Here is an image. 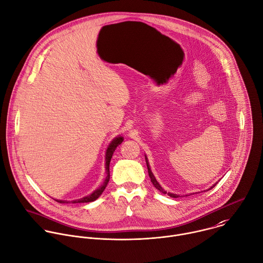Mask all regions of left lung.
Listing matches in <instances>:
<instances>
[{"instance_id": "left-lung-1", "label": "left lung", "mask_w": 263, "mask_h": 263, "mask_svg": "<svg viewBox=\"0 0 263 263\" xmlns=\"http://www.w3.org/2000/svg\"><path fill=\"white\" fill-rule=\"evenodd\" d=\"M145 159H146V163H147V167H148V174H149V177H150V179H151V182H152V184H153V186L157 189V190H159L161 193H163V194H167L168 196H171V197H174V198H177V197H180V195L179 194H175V193H172V192H166L160 185H159V183L157 182V180L155 179V177H154V175H153V173L151 172V168H150V165H149V162H148V158H147V156L145 155ZM218 183V182H217ZM217 183H215L211 188H213V187H215V185H217ZM211 188H209V189H206V190H210ZM185 196H187V195H185Z\"/></svg>"}]
</instances>
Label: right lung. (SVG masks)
Here are the masks:
<instances>
[{
  "label": "right lung",
  "instance_id": "right-lung-1",
  "mask_svg": "<svg viewBox=\"0 0 263 263\" xmlns=\"http://www.w3.org/2000/svg\"><path fill=\"white\" fill-rule=\"evenodd\" d=\"M123 142V137L121 136H118L116 137L115 139H113V141H111V143L109 144L107 150H106V156H105V160H106V163H105V166H106V174H107V177L106 179L104 180V183L98 188L96 189L92 193L88 194L87 196H84L82 198H79V199H75V200H72V201H68V200H62V199H55L58 202H61V203H68V202H72V203H77V202H90V201H93L96 199H98L101 194L104 192L105 188L107 187L108 183H109V180H110V161H111V158H112V155L114 153V151L116 150V148Z\"/></svg>",
  "mask_w": 263,
  "mask_h": 263
}]
</instances>
